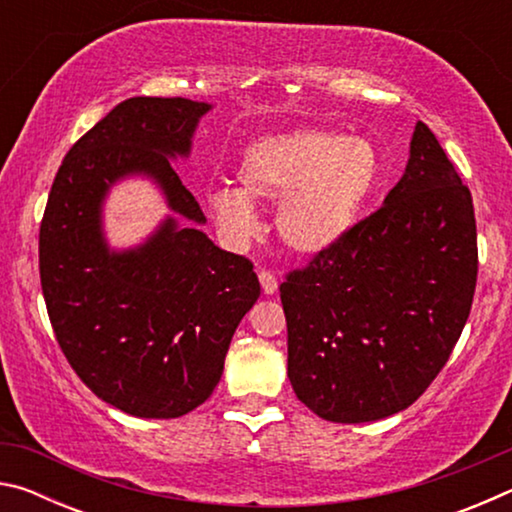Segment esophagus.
Wrapping results in <instances>:
<instances>
[{
  "label": "esophagus",
  "instance_id": "obj_1",
  "mask_svg": "<svg viewBox=\"0 0 512 512\" xmlns=\"http://www.w3.org/2000/svg\"><path fill=\"white\" fill-rule=\"evenodd\" d=\"M259 282H262V291L266 296H273L277 291V277L271 271H259Z\"/></svg>",
  "mask_w": 512,
  "mask_h": 512
}]
</instances>
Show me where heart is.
Wrapping results in <instances>:
<instances>
[{"label":"heart","mask_w":512,"mask_h":512,"mask_svg":"<svg viewBox=\"0 0 512 512\" xmlns=\"http://www.w3.org/2000/svg\"><path fill=\"white\" fill-rule=\"evenodd\" d=\"M239 189L219 187L205 203L230 241L257 228L253 203H277L282 244L305 257L323 255L350 235L375 194L381 158L372 142L332 131H289L259 137L239 155Z\"/></svg>","instance_id":"heart-1"}]
</instances>
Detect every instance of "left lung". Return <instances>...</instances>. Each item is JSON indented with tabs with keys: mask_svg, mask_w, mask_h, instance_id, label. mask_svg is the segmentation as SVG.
I'll return each mask as SVG.
<instances>
[{
	"mask_svg": "<svg viewBox=\"0 0 512 512\" xmlns=\"http://www.w3.org/2000/svg\"><path fill=\"white\" fill-rule=\"evenodd\" d=\"M476 271L472 194L418 121L384 205L280 284L298 400L343 424L409 409L463 332Z\"/></svg>",
	"mask_w": 512,
	"mask_h": 512,
	"instance_id": "1",
	"label": "left lung"
}]
</instances>
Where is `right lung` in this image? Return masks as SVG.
Wrapping results in <instances>:
<instances>
[{
	"label": "right lung",
	"instance_id": "obj_1",
	"mask_svg": "<svg viewBox=\"0 0 512 512\" xmlns=\"http://www.w3.org/2000/svg\"><path fill=\"white\" fill-rule=\"evenodd\" d=\"M210 110L183 97L121 101L65 155L40 223V282L60 350L94 395L135 418L203 404L259 298L253 264L198 230L205 216L171 167ZM133 175L149 177L172 214L140 247L115 251L102 203Z\"/></svg>",
	"mask_w": 512,
	"mask_h": 512
}]
</instances>
